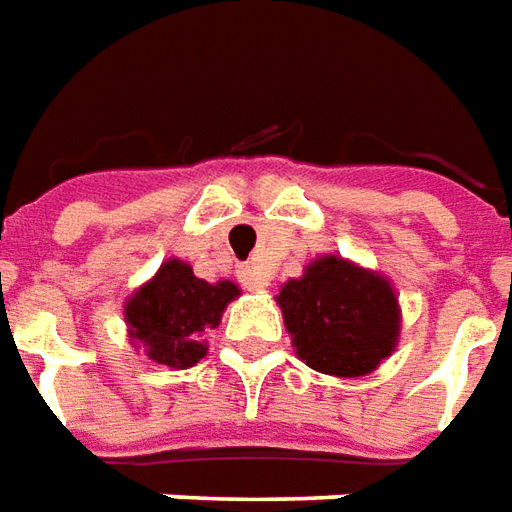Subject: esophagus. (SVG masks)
Listing matches in <instances>:
<instances>
[{
  "label": "esophagus",
  "instance_id": "esophagus-1",
  "mask_svg": "<svg viewBox=\"0 0 512 512\" xmlns=\"http://www.w3.org/2000/svg\"><path fill=\"white\" fill-rule=\"evenodd\" d=\"M238 277H241L243 288H249V291H263V288L269 285V274L260 269V266H255V263H246V266H241Z\"/></svg>",
  "mask_w": 512,
  "mask_h": 512
}]
</instances>
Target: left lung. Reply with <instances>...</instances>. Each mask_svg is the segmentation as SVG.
I'll list each match as a JSON object with an SVG mask.
<instances>
[{"mask_svg": "<svg viewBox=\"0 0 512 512\" xmlns=\"http://www.w3.org/2000/svg\"><path fill=\"white\" fill-rule=\"evenodd\" d=\"M297 356L325 375L358 378L392 356L401 308L387 277L344 257H316L277 294Z\"/></svg>", "mask_w": 512, "mask_h": 512, "instance_id": "8db88e82", "label": "left lung"}]
</instances>
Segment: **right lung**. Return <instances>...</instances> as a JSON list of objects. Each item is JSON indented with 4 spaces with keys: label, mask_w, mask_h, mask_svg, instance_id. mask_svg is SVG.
Masks as SVG:
<instances>
[{
    "label": "right lung",
    "mask_w": 512,
    "mask_h": 512,
    "mask_svg": "<svg viewBox=\"0 0 512 512\" xmlns=\"http://www.w3.org/2000/svg\"><path fill=\"white\" fill-rule=\"evenodd\" d=\"M238 294L241 288L232 280L207 283L193 274L190 263L170 257L125 302L128 336L156 364L187 370L207 356L201 336L218 328L224 308Z\"/></svg>",
    "instance_id": "right-lung-1"
}]
</instances>
